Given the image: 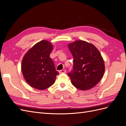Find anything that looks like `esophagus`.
<instances>
[{
	"label": "esophagus",
	"mask_w": 126,
	"mask_h": 126,
	"mask_svg": "<svg viewBox=\"0 0 126 126\" xmlns=\"http://www.w3.org/2000/svg\"><path fill=\"white\" fill-rule=\"evenodd\" d=\"M59 74H64V73H66V70H64V69L60 70L59 71Z\"/></svg>",
	"instance_id": "1"
}]
</instances>
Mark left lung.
Segmentation results:
<instances>
[{
    "label": "left lung",
    "mask_w": 126,
    "mask_h": 126,
    "mask_svg": "<svg viewBox=\"0 0 126 126\" xmlns=\"http://www.w3.org/2000/svg\"><path fill=\"white\" fill-rule=\"evenodd\" d=\"M74 57L73 69L68 74L76 88L87 90L94 87L102 79L105 72L104 61L93 44L77 40L68 45Z\"/></svg>",
    "instance_id": "8db88e82"
}]
</instances>
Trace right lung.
Here are the masks:
<instances>
[{"instance_id":"1","label":"right lung","mask_w":126,"mask_h":126,"mask_svg":"<svg viewBox=\"0 0 126 126\" xmlns=\"http://www.w3.org/2000/svg\"><path fill=\"white\" fill-rule=\"evenodd\" d=\"M52 49L50 42L40 41L30 48L22 59L21 71L24 77L34 88L46 89L56 81L59 72L49 56Z\"/></svg>"}]
</instances>
